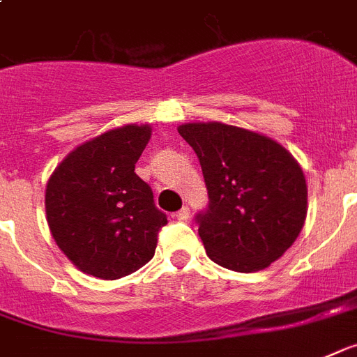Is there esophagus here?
Listing matches in <instances>:
<instances>
[{
  "mask_svg": "<svg viewBox=\"0 0 357 357\" xmlns=\"http://www.w3.org/2000/svg\"><path fill=\"white\" fill-rule=\"evenodd\" d=\"M175 219L176 220H188V219H190V208H188V206L181 208V210L175 213Z\"/></svg>",
  "mask_w": 357,
  "mask_h": 357,
  "instance_id": "1",
  "label": "esophagus"
}]
</instances>
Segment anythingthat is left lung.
<instances>
[{
  "instance_id": "left-lung-1",
  "label": "left lung",
  "mask_w": 357,
  "mask_h": 357,
  "mask_svg": "<svg viewBox=\"0 0 357 357\" xmlns=\"http://www.w3.org/2000/svg\"><path fill=\"white\" fill-rule=\"evenodd\" d=\"M210 206L197 215L211 261L234 272L268 268L296 243L308 211L305 173L278 140L222 122H190Z\"/></svg>"
}]
</instances>
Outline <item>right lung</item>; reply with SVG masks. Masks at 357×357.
I'll list each match as a JSON object with an SVG mask.
<instances>
[{"mask_svg": "<svg viewBox=\"0 0 357 357\" xmlns=\"http://www.w3.org/2000/svg\"><path fill=\"white\" fill-rule=\"evenodd\" d=\"M149 123H128L79 144L45 188L47 225L58 248L87 275L114 281L149 263L166 215L135 173L151 138Z\"/></svg>", "mask_w": 357, "mask_h": 357, "instance_id": "1", "label": "right lung"}]
</instances>
